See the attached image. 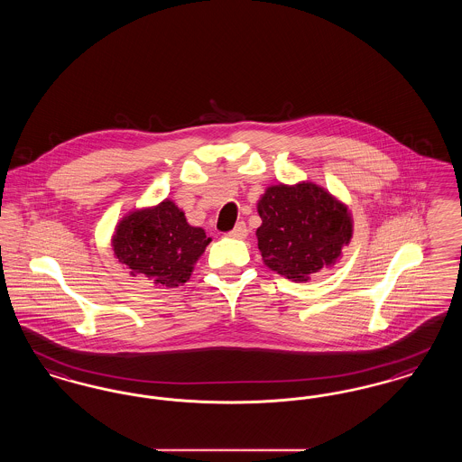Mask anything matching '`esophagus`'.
<instances>
[{"label":"esophagus","mask_w":462,"mask_h":462,"mask_svg":"<svg viewBox=\"0 0 462 462\" xmlns=\"http://www.w3.org/2000/svg\"><path fill=\"white\" fill-rule=\"evenodd\" d=\"M245 236H247V226H245L244 221H239V223L234 226V230L230 232V237H234V239H244Z\"/></svg>","instance_id":"obj_1"}]
</instances>
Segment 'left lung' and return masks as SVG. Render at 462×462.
<instances>
[{"label": "left lung", "mask_w": 462, "mask_h": 462, "mask_svg": "<svg viewBox=\"0 0 462 462\" xmlns=\"http://www.w3.org/2000/svg\"><path fill=\"white\" fill-rule=\"evenodd\" d=\"M258 213L256 237L264 264L291 281L307 282L336 263L352 239L348 208L311 181L268 187Z\"/></svg>", "instance_id": "1"}]
</instances>
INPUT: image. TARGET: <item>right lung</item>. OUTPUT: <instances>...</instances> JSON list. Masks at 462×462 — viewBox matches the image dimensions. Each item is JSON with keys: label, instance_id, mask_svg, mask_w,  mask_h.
<instances>
[{"label": "right lung", "instance_id": "1", "mask_svg": "<svg viewBox=\"0 0 462 462\" xmlns=\"http://www.w3.org/2000/svg\"><path fill=\"white\" fill-rule=\"evenodd\" d=\"M209 242L206 232L189 225L185 213L166 199L119 221L112 249L132 275H145L157 286L178 287L190 279Z\"/></svg>", "mask_w": 462, "mask_h": 462}]
</instances>
